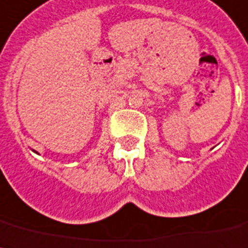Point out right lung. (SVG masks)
<instances>
[{"mask_svg":"<svg viewBox=\"0 0 248 248\" xmlns=\"http://www.w3.org/2000/svg\"><path fill=\"white\" fill-rule=\"evenodd\" d=\"M33 151H34V150H33ZM35 152V151H34ZM35 154H38V152H35Z\"/></svg>","mask_w":248,"mask_h":248,"instance_id":"obj_1","label":"right lung"}]
</instances>
